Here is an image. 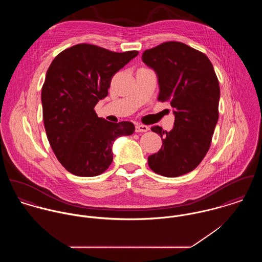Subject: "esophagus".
Masks as SVG:
<instances>
[{
  "label": "esophagus",
  "instance_id": "obj_1",
  "mask_svg": "<svg viewBox=\"0 0 262 262\" xmlns=\"http://www.w3.org/2000/svg\"><path fill=\"white\" fill-rule=\"evenodd\" d=\"M149 130V127H147V126H145V125H137L136 127H135V131L137 132V133H143V132H146V131H148Z\"/></svg>",
  "mask_w": 262,
  "mask_h": 262
}]
</instances>
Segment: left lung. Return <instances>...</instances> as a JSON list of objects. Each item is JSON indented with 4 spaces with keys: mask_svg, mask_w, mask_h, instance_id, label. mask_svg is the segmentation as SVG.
I'll return each instance as SVG.
<instances>
[{
    "mask_svg": "<svg viewBox=\"0 0 262 262\" xmlns=\"http://www.w3.org/2000/svg\"><path fill=\"white\" fill-rule=\"evenodd\" d=\"M158 76V101L170 103L176 116L169 132L159 126L162 146L148 157L157 174L176 178L193 170L210 149L219 118V80L208 56L183 42H163L142 53Z\"/></svg>",
    "mask_w": 262,
    "mask_h": 262,
    "instance_id": "left-lung-1",
    "label": "left lung"
}]
</instances>
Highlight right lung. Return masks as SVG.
Returning <instances> with one entry per match:
<instances>
[{
  "label": "right lung",
  "instance_id": "1",
  "mask_svg": "<svg viewBox=\"0 0 262 262\" xmlns=\"http://www.w3.org/2000/svg\"><path fill=\"white\" fill-rule=\"evenodd\" d=\"M138 55L79 43L55 56L42 85L43 122L49 144L62 166L77 177H96L113 161L115 139L132 135L131 122H108L95 106L108 96L113 75Z\"/></svg>",
  "mask_w": 262,
  "mask_h": 262
}]
</instances>
